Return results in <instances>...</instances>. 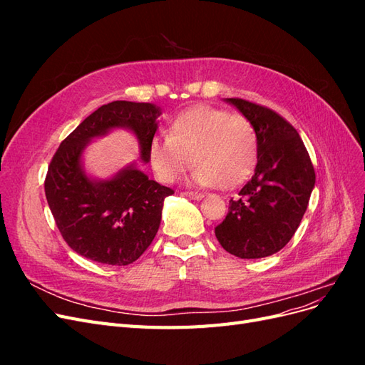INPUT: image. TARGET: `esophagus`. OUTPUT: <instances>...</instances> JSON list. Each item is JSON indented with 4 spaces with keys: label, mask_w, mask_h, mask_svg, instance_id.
<instances>
[{
    "label": "esophagus",
    "mask_w": 365,
    "mask_h": 365,
    "mask_svg": "<svg viewBox=\"0 0 365 365\" xmlns=\"http://www.w3.org/2000/svg\"><path fill=\"white\" fill-rule=\"evenodd\" d=\"M182 195H185L187 197H190V200H201V197L204 196L202 193H200V192H192V190H187V192H182Z\"/></svg>",
    "instance_id": "esophagus-1"
}]
</instances>
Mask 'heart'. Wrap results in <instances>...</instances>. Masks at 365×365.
<instances>
[{"label": "heart", "instance_id": "b5f03b06", "mask_svg": "<svg viewBox=\"0 0 365 365\" xmlns=\"http://www.w3.org/2000/svg\"><path fill=\"white\" fill-rule=\"evenodd\" d=\"M149 160L161 181L178 180L193 163L196 184L230 189L256 165L257 134L245 115L195 106L172 118L168 135L150 140Z\"/></svg>", "mask_w": 365, "mask_h": 365}]
</instances>
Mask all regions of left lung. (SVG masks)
<instances>
[{"label":"left lung","mask_w":365,"mask_h":365,"mask_svg":"<svg viewBox=\"0 0 365 365\" xmlns=\"http://www.w3.org/2000/svg\"><path fill=\"white\" fill-rule=\"evenodd\" d=\"M227 101L256 129L257 164L251 180L230 200L228 213L215 235L236 257H268L288 244L300 225L315 185V170L288 120L245 98Z\"/></svg>","instance_id":"left-lung-1"}]
</instances>
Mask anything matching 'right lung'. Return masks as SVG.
<instances>
[{"label": "right lung", "mask_w": 365, "mask_h": 365, "mask_svg": "<svg viewBox=\"0 0 365 365\" xmlns=\"http://www.w3.org/2000/svg\"><path fill=\"white\" fill-rule=\"evenodd\" d=\"M158 115L160 109L152 103L111 102L88 115L54 152L43 182L47 202L63 240L81 256L125 267L155 237L164 197L175 193L170 187L135 168L113 180L91 181L81 169V155L93 137L125 126L140 140L141 158L149 161Z\"/></svg>", "instance_id": "right-lung-1"}]
</instances>
